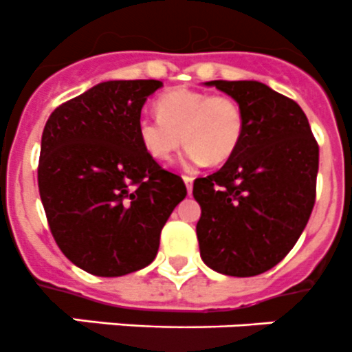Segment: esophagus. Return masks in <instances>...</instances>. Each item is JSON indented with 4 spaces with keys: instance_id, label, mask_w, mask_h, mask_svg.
Listing matches in <instances>:
<instances>
[{
    "instance_id": "esophagus-1",
    "label": "esophagus",
    "mask_w": 352,
    "mask_h": 352,
    "mask_svg": "<svg viewBox=\"0 0 352 352\" xmlns=\"http://www.w3.org/2000/svg\"><path fill=\"white\" fill-rule=\"evenodd\" d=\"M183 182H185V185H186V192L192 193V190H193V178H192V176H183Z\"/></svg>"
}]
</instances>
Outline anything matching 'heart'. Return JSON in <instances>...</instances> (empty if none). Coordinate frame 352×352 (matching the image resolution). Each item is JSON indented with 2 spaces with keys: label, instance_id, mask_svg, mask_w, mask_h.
<instances>
[{
  "label": "heart",
  "instance_id": "1",
  "mask_svg": "<svg viewBox=\"0 0 352 352\" xmlns=\"http://www.w3.org/2000/svg\"><path fill=\"white\" fill-rule=\"evenodd\" d=\"M155 108L159 117L143 115L136 125L141 146L155 160L169 159L185 141L186 166L221 164L243 140V111L228 96L173 89L157 99Z\"/></svg>",
  "mask_w": 352,
  "mask_h": 352
}]
</instances>
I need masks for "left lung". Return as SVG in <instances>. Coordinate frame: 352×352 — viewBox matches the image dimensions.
Wrapping results in <instances>:
<instances>
[{"instance_id":"1","label":"left lung","mask_w":352,"mask_h":352,"mask_svg":"<svg viewBox=\"0 0 352 352\" xmlns=\"http://www.w3.org/2000/svg\"><path fill=\"white\" fill-rule=\"evenodd\" d=\"M241 106L243 140L220 170L193 182L202 262L225 276L267 272L289 253L316 201L319 146L293 99L254 80H212Z\"/></svg>"}]
</instances>
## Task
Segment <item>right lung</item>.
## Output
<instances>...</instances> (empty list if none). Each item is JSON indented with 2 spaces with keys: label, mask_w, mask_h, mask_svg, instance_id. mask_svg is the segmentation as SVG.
Returning <instances> with one entry per match:
<instances>
[{
  "label": "right lung",
  "mask_w": 352,
  "mask_h": 352,
  "mask_svg": "<svg viewBox=\"0 0 352 352\" xmlns=\"http://www.w3.org/2000/svg\"><path fill=\"white\" fill-rule=\"evenodd\" d=\"M159 80H111L54 109L41 136L38 186L67 260L101 277L150 265L185 199L178 174L144 151L138 120Z\"/></svg>",
  "instance_id": "obj_1"
}]
</instances>
